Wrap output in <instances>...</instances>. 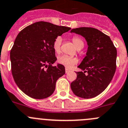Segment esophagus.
<instances>
[{
    "label": "esophagus",
    "mask_w": 128,
    "mask_h": 128,
    "mask_svg": "<svg viewBox=\"0 0 128 128\" xmlns=\"http://www.w3.org/2000/svg\"><path fill=\"white\" fill-rule=\"evenodd\" d=\"M65 71H66V73H68V72L70 71V70H69V69H68V68H65Z\"/></svg>",
    "instance_id": "34e87169"
}]
</instances>
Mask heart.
<instances>
[{
  "instance_id": "heart-1",
  "label": "heart",
  "mask_w": 128,
  "mask_h": 128,
  "mask_svg": "<svg viewBox=\"0 0 128 128\" xmlns=\"http://www.w3.org/2000/svg\"><path fill=\"white\" fill-rule=\"evenodd\" d=\"M72 42L74 43V45L77 48L80 47H83L84 46V43L83 40L78 36H73L72 38ZM62 39L60 36H57L55 38L54 41L53 42L54 50L55 52L57 54H59L61 51V45ZM78 58L76 57H70V56H66V55H62V56H58L57 58V62L60 64L64 66L66 68H70L76 64L78 63Z\"/></svg>"
}]
</instances>
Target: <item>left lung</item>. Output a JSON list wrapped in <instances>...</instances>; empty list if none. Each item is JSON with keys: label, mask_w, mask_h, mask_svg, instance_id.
<instances>
[{"label": "left lung", "mask_w": 128, "mask_h": 128, "mask_svg": "<svg viewBox=\"0 0 128 128\" xmlns=\"http://www.w3.org/2000/svg\"><path fill=\"white\" fill-rule=\"evenodd\" d=\"M71 32L83 36L88 46L86 56L78 66L84 71L76 72L77 78L71 83V90L79 97L94 98L104 91L114 76L116 48L108 36L95 28L81 27Z\"/></svg>", "instance_id": "1"}]
</instances>
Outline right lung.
<instances>
[{
  "label": "right lung",
  "instance_id": "1",
  "mask_svg": "<svg viewBox=\"0 0 128 128\" xmlns=\"http://www.w3.org/2000/svg\"><path fill=\"white\" fill-rule=\"evenodd\" d=\"M71 28L39 21L26 26L16 38L10 50L11 71L14 82L22 92L33 98L50 96L58 78L65 74L56 62L53 42Z\"/></svg>",
  "mask_w": 128,
  "mask_h": 128
}]
</instances>
